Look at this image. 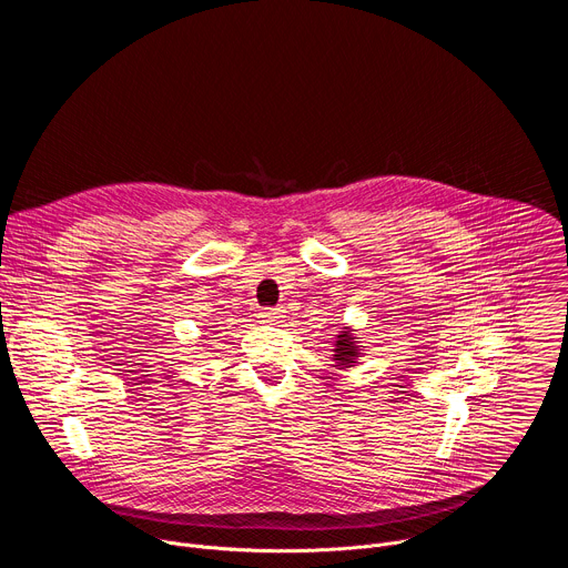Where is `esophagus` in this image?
<instances>
[{
	"mask_svg": "<svg viewBox=\"0 0 568 568\" xmlns=\"http://www.w3.org/2000/svg\"><path fill=\"white\" fill-rule=\"evenodd\" d=\"M283 316V310L281 307H263L261 310V318L265 321V323H274V321H278Z\"/></svg>",
	"mask_w": 568,
	"mask_h": 568,
	"instance_id": "1",
	"label": "esophagus"
}]
</instances>
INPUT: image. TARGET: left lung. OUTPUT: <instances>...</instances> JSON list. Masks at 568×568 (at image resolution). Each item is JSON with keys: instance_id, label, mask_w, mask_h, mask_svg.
<instances>
[{"instance_id": "1", "label": "left lung", "mask_w": 568, "mask_h": 568, "mask_svg": "<svg viewBox=\"0 0 568 568\" xmlns=\"http://www.w3.org/2000/svg\"><path fill=\"white\" fill-rule=\"evenodd\" d=\"M333 359H335V366L337 368H351L357 364V357L362 355L359 353V346L353 337V331L351 328H344L342 335H337V342H335V348H333Z\"/></svg>"}]
</instances>
